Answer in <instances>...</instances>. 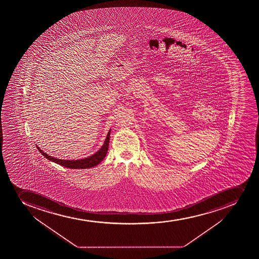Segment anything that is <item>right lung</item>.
Wrapping results in <instances>:
<instances>
[{
  "label": "right lung",
  "mask_w": 259,
  "mask_h": 259,
  "mask_svg": "<svg viewBox=\"0 0 259 259\" xmlns=\"http://www.w3.org/2000/svg\"><path fill=\"white\" fill-rule=\"evenodd\" d=\"M110 130L108 132L107 137L105 139V143L101 147V149L99 151L96 152L95 154H93L91 156L84 158V159H77V160H68V159H57L55 157L50 156L47 153L41 150L38 146L37 149L38 151L40 152L43 156L46 157L47 159H49L51 161L55 162L57 164L62 165V166L70 168V169H87V168H91V167L95 166L97 164H100L103 159H105L107 154L108 148H109V143H110Z\"/></svg>",
  "instance_id": "obj_1"
}]
</instances>
